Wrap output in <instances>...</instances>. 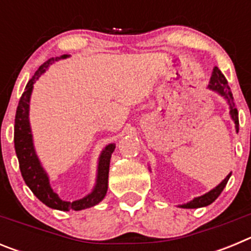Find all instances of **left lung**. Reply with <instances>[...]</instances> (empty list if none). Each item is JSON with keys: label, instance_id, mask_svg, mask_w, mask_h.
<instances>
[{"label": "left lung", "instance_id": "left-lung-1", "mask_svg": "<svg viewBox=\"0 0 251 251\" xmlns=\"http://www.w3.org/2000/svg\"><path fill=\"white\" fill-rule=\"evenodd\" d=\"M208 88L212 90H215V92H217L219 94H221L224 98L227 100V103H229V105H230V114H231L232 121L235 122V127H236V132H238L239 130V113H238V109L235 108L234 97H232V93H231V90H230V86H229V84H227L226 77L224 76V74L221 73V70L217 68V66H215L214 68V72H212ZM230 176H231V175H227L223 182H221L219 186H216L214 190H211V191L207 192V194L202 195V196L196 197V199H194V200L190 201V202L185 203V205H181V207L199 208V207H203V206H207V205H210V203H212L215 200H216L217 197L220 196V194L223 192L224 188H225L226 183H227V181H229Z\"/></svg>", "mask_w": 251, "mask_h": 251}]
</instances>
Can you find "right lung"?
Masks as SVG:
<instances>
[{
    "instance_id": "1",
    "label": "right lung",
    "mask_w": 251,
    "mask_h": 251,
    "mask_svg": "<svg viewBox=\"0 0 251 251\" xmlns=\"http://www.w3.org/2000/svg\"><path fill=\"white\" fill-rule=\"evenodd\" d=\"M68 55H61L60 57H51L48 61L40 66L39 70L35 73V75L28 80L27 85L25 88V92L22 93L20 98L19 105H17L16 117H15V134H13V141H15V150H16L17 158H19V165L21 175L24 177L26 185L30 187V190L34 192L35 196L39 199L43 203L51 208H56L61 211H70V210H84V208L92 207L97 203L100 202L106 195L108 190V175H109V162L110 156L114 151L115 145H109L104 148L99 157L98 166V178H97V185L94 187V191L90 195L85 196L81 200L74 201V202H68L63 201L52 191L49 183V177L40 165L37 159L36 153H35L34 145H32V136H31L30 123H28V104H30L31 92H32V85L35 81L41 76L48 66L59 59H65Z\"/></svg>"
}]
</instances>
